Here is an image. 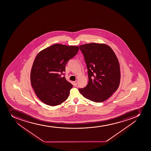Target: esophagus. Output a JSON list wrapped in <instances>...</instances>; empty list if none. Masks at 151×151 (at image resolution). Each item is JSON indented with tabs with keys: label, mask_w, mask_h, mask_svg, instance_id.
Segmentation results:
<instances>
[{
	"label": "esophagus",
	"mask_w": 151,
	"mask_h": 151,
	"mask_svg": "<svg viewBox=\"0 0 151 151\" xmlns=\"http://www.w3.org/2000/svg\"><path fill=\"white\" fill-rule=\"evenodd\" d=\"M77 81H75L74 82V83H73V85H74V87H77Z\"/></svg>",
	"instance_id": "esophagus-1"
}]
</instances>
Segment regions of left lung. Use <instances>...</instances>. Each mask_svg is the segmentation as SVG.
<instances>
[{"instance_id": "8db88e82", "label": "left lung", "mask_w": 151, "mask_h": 151, "mask_svg": "<svg viewBox=\"0 0 151 151\" xmlns=\"http://www.w3.org/2000/svg\"><path fill=\"white\" fill-rule=\"evenodd\" d=\"M79 49L87 65L88 81L79 91L86 99L101 102L109 99L119 86V64L113 50L104 44H86Z\"/></svg>"}]
</instances>
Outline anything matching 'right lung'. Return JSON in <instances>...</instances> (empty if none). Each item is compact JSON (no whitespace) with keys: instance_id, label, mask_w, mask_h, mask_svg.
Here are the masks:
<instances>
[{"instance_id":"add662e5","label":"right lung","mask_w":151,"mask_h":151,"mask_svg":"<svg viewBox=\"0 0 151 151\" xmlns=\"http://www.w3.org/2000/svg\"><path fill=\"white\" fill-rule=\"evenodd\" d=\"M78 51V46L55 44L37 55L32 66L30 80L36 96L43 103L56 106L68 97L73 85L61 76L65 75L63 73L65 72L66 64Z\"/></svg>"}]
</instances>
